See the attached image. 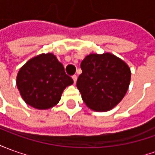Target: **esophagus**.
Segmentation results:
<instances>
[{"instance_id": "1", "label": "esophagus", "mask_w": 155, "mask_h": 155, "mask_svg": "<svg viewBox=\"0 0 155 155\" xmlns=\"http://www.w3.org/2000/svg\"><path fill=\"white\" fill-rule=\"evenodd\" d=\"M72 79H73V82H74V84H76V82H77V79H78V77L76 75L72 76Z\"/></svg>"}]
</instances>
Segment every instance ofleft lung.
<instances>
[{
  "instance_id": "left-lung-1",
  "label": "left lung",
  "mask_w": 155,
  "mask_h": 155,
  "mask_svg": "<svg viewBox=\"0 0 155 155\" xmlns=\"http://www.w3.org/2000/svg\"><path fill=\"white\" fill-rule=\"evenodd\" d=\"M77 87L89 109L108 111L124 98L131 81V70L124 61L111 53H94L83 60Z\"/></svg>"
}]
</instances>
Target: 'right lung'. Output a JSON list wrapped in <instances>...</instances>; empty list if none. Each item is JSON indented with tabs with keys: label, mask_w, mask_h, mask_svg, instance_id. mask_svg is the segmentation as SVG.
Returning a JSON list of instances; mask_svg holds the SVG:
<instances>
[{
	"label": "right lung",
	"mask_w": 155,
	"mask_h": 155,
	"mask_svg": "<svg viewBox=\"0 0 155 155\" xmlns=\"http://www.w3.org/2000/svg\"><path fill=\"white\" fill-rule=\"evenodd\" d=\"M17 87L24 102L38 110L58 104L64 89L73 84L62 64L52 53L40 54L28 60L19 69Z\"/></svg>",
	"instance_id": "obj_1"
}]
</instances>
